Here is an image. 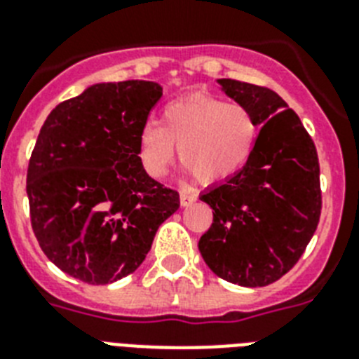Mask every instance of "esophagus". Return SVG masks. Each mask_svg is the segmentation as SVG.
Instances as JSON below:
<instances>
[{
    "mask_svg": "<svg viewBox=\"0 0 359 359\" xmlns=\"http://www.w3.org/2000/svg\"><path fill=\"white\" fill-rule=\"evenodd\" d=\"M196 201H197L196 191L186 190V188H182V190H180V205H182V207H190V205H194Z\"/></svg>",
    "mask_w": 359,
    "mask_h": 359,
    "instance_id": "1",
    "label": "esophagus"
}]
</instances>
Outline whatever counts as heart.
Listing matches in <instances>:
<instances>
[{
  "mask_svg": "<svg viewBox=\"0 0 359 359\" xmlns=\"http://www.w3.org/2000/svg\"><path fill=\"white\" fill-rule=\"evenodd\" d=\"M257 137L259 123L248 106L194 93L165 104L160 126H141L137 158L145 173L158 179L168 173L177 145L186 173L201 184H219L248 163Z\"/></svg>",
  "mask_w": 359,
  "mask_h": 359,
  "instance_id": "heart-1",
  "label": "heart"
}]
</instances>
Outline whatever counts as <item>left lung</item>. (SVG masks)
Instances as JSON below:
<instances>
[{"instance_id":"8db88e82","label":"left lung","mask_w":359,"mask_h":359,"mask_svg":"<svg viewBox=\"0 0 359 359\" xmlns=\"http://www.w3.org/2000/svg\"><path fill=\"white\" fill-rule=\"evenodd\" d=\"M218 83L253 111L261 130L244 168L201 196L214 219L199 251L218 278L264 287L294 266L317 231L323 208L317 149L278 93L229 78Z\"/></svg>"}]
</instances>
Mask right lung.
Masks as SVG:
<instances>
[{
	"label": "right lung",
	"mask_w": 359,
	"mask_h": 359,
	"mask_svg": "<svg viewBox=\"0 0 359 359\" xmlns=\"http://www.w3.org/2000/svg\"><path fill=\"white\" fill-rule=\"evenodd\" d=\"M162 97L154 81L97 83L57 104L27 168L31 227L44 255L89 285L137 270L179 191L151 179L137 135Z\"/></svg>",
	"instance_id": "add662e5"
}]
</instances>
